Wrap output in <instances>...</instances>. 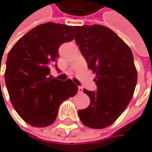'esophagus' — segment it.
Segmentation results:
<instances>
[{
	"mask_svg": "<svg viewBox=\"0 0 152 152\" xmlns=\"http://www.w3.org/2000/svg\"><path fill=\"white\" fill-rule=\"evenodd\" d=\"M82 91H83V88L80 87V86H79V87H78V91H79V92H82Z\"/></svg>",
	"mask_w": 152,
	"mask_h": 152,
	"instance_id": "esophagus-1",
	"label": "esophagus"
}]
</instances>
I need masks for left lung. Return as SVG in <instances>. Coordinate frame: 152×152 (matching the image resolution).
Wrapping results in <instances>:
<instances>
[{
	"label": "left lung",
	"mask_w": 152,
	"mask_h": 152,
	"mask_svg": "<svg viewBox=\"0 0 152 152\" xmlns=\"http://www.w3.org/2000/svg\"><path fill=\"white\" fill-rule=\"evenodd\" d=\"M75 41L89 69L96 73V91L83 90L91 100L79 110L81 122L92 129L111 125L130 103L137 84L132 52L110 29L99 24L75 26Z\"/></svg>",
	"instance_id": "1"
}]
</instances>
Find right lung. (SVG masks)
<instances>
[{"mask_svg": "<svg viewBox=\"0 0 152 152\" xmlns=\"http://www.w3.org/2000/svg\"><path fill=\"white\" fill-rule=\"evenodd\" d=\"M73 39L74 27L47 22L22 36L9 52L4 79L10 100L20 118L33 127L53 123L61 103L78 91L72 80L50 75L60 46Z\"/></svg>", "mask_w": 152, "mask_h": 152, "instance_id": "obj_1", "label": "right lung"}]
</instances>
